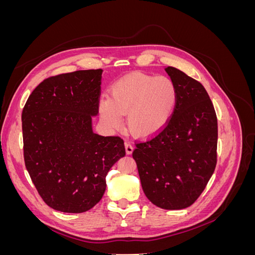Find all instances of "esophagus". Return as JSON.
Instances as JSON below:
<instances>
[{"mask_svg":"<svg viewBox=\"0 0 255 255\" xmlns=\"http://www.w3.org/2000/svg\"><path fill=\"white\" fill-rule=\"evenodd\" d=\"M133 150H134L133 144H130L129 142H126V152H127V154H132Z\"/></svg>","mask_w":255,"mask_h":255,"instance_id":"1","label":"esophagus"}]
</instances>
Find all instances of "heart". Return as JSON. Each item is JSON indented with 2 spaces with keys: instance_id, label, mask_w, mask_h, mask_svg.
<instances>
[{
  "instance_id": "obj_1",
  "label": "heart",
  "mask_w": 255,
  "mask_h": 255,
  "mask_svg": "<svg viewBox=\"0 0 255 255\" xmlns=\"http://www.w3.org/2000/svg\"><path fill=\"white\" fill-rule=\"evenodd\" d=\"M176 102V87L167 76L133 73L114 84L111 99L100 101V114L113 128H120L121 115H127L129 132L138 137H149L167 125Z\"/></svg>"
}]
</instances>
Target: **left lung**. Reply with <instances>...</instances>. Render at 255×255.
<instances>
[{"label": "left lung", "instance_id": "8db88e82", "mask_svg": "<svg viewBox=\"0 0 255 255\" xmlns=\"http://www.w3.org/2000/svg\"><path fill=\"white\" fill-rule=\"evenodd\" d=\"M177 90L170 120L159 132L135 141L144 195L164 210L196 202L217 164V116L203 85L174 67L165 68Z\"/></svg>", "mask_w": 255, "mask_h": 255}]
</instances>
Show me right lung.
I'll return each mask as SVG.
<instances>
[{"label": "right lung", "instance_id": "1", "mask_svg": "<svg viewBox=\"0 0 255 255\" xmlns=\"http://www.w3.org/2000/svg\"><path fill=\"white\" fill-rule=\"evenodd\" d=\"M101 78L102 69L50 76L23 107L25 167L44 203L59 212L94 207L104 195L107 172L126 155L121 137L92 132Z\"/></svg>", "mask_w": 255, "mask_h": 255}]
</instances>
